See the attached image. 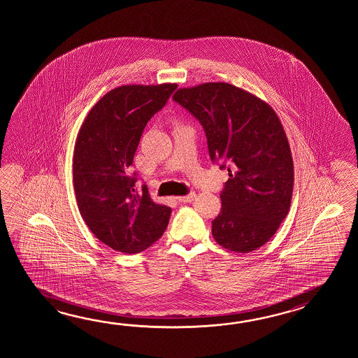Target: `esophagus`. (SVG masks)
Wrapping results in <instances>:
<instances>
[{"label":"esophagus","instance_id":"34e87169","mask_svg":"<svg viewBox=\"0 0 358 358\" xmlns=\"http://www.w3.org/2000/svg\"><path fill=\"white\" fill-rule=\"evenodd\" d=\"M194 198H196V193H189V194H187V196L178 197V201L182 202V203H190V202L194 201Z\"/></svg>","mask_w":358,"mask_h":358}]
</instances>
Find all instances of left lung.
Here are the masks:
<instances>
[{"label": "left lung", "instance_id": "1", "mask_svg": "<svg viewBox=\"0 0 358 358\" xmlns=\"http://www.w3.org/2000/svg\"><path fill=\"white\" fill-rule=\"evenodd\" d=\"M173 99L202 124L211 160L231 162L213 239L238 253L262 247L288 215L294 182L289 142L274 108L225 82L179 88Z\"/></svg>", "mask_w": 358, "mask_h": 358}]
</instances>
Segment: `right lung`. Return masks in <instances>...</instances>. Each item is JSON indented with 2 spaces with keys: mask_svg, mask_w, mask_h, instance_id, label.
Returning a JSON list of instances; mask_svg holds the SVG:
<instances>
[{
  "mask_svg": "<svg viewBox=\"0 0 358 358\" xmlns=\"http://www.w3.org/2000/svg\"><path fill=\"white\" fill-rule=\"evenodd\" d=\"M176 84H127L107 92L84 119L73 156L80 215L92 233L115 251L139 253L160 239L171 208L138 194L128 176L148 120L165 106Z\"/></svg>",
  "mask_w": 358,
  "mask_h": 358,
  "instance_id": "right-lung-1",
  "label": "right lung"
}]
</instances>
